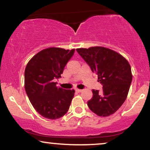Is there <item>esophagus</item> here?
Segmentation results:
<instances>
[{
	"label": "esophagus",
	"instance_id": "34e87169",
	"mask_svg": "<svg viewBox=\"0 0 150 150\" xmlns=\"http://www.w3.org/2000/svg\"><path fill=\"white\" fill-rule=\"evenodd\" d=\"M75 91H76V92H78V93H81V92H82V91H83V90H82V89H76Z\"/></svg>",
	"mask_w": 150,
	"mask_h": 150
}]
</instances>
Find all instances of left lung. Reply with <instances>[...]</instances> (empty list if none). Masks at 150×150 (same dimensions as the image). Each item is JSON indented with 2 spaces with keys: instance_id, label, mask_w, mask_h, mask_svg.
<instances>
[{
  "instance_id": "obj_1",
  "label": "left lung",
  "mask_w": 150,
  "mask_h": 150,
  "mask_svg": "<svg viewBox=\"0 0 150 150\" xmlns=\"http://www.w3.org/2000/svg\"><path fill=\"white\" fill-rule=\"evenodd\" d=\"M78 53L98 74L102 92L92 90L93 97L87 102L89 109L98 116L115 112L124 104L132 83L130 65L124 57L104 47L78 48Z\"/></svg>"
}]
</instances>
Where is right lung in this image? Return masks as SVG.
<instances>
[{
	"label": "right lung",
	"instance_id": "1",
	"mask_svg": "<svg viewBox=\"0 0 150 150\" xmlns=\"http://www.w3.org/2000/svg\"><path fill=\"white\" fill-rule=\"evenodd\" d=\"M75 49H44L36 54L26 65L24 87L30 103L39 114L49 120H57L68 110L74 90L57 87L54 79L63 74Z\"/></svg>",
	"mask_w": 150,
	"mask_h": 150
}]
</instances>
